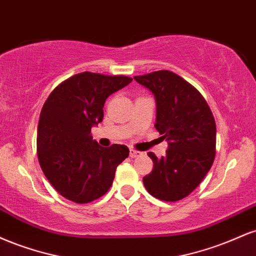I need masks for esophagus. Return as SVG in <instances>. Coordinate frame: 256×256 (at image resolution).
Instances as JSON below:
<instances>
[{"mask_svg": "<svg viewBox=\"0 0 256 256\" xmlns=\"http://www.w3.org/2000/svg\"><path fill=\"white\" fill-rule=\"evenodd\" d=\"M140 155H142V152H140L134 150V149H130V156L131 158H138V156H140Z\"/></svg>", "mask_w": 256, "mask_h": 256, "instance_id": "34e87169", "label": "esophagus"}]
</instances>
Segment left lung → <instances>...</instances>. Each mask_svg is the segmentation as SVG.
Listing matches in <instances>:
<instances>
[{"label":"left lung","mask_w":256,"mask_h":256,"mask_svg":"<svg viewBox=\"0 0 256 256\" xmlns=\"http://www.w3.org/2000/svg\"><path fill=\"white\" fill-rule=\"evenodd\" d=\"M154 95L156 102L155 128L168 143L166 155L154 162L143 178L146 192L168 202L186 198L198 188L216 156V120L204 96L176 73L152 72L134 77Z\"/></svg>","instance_id":"left-lung-1"}]
</instances>
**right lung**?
<instances>
[{
  "instance_id": "add662e5",
  "label": "right lung",
  "mask_w": 256,
  "mask_h": 256,
  "mask_svg": "<svg viewBox=\"0 0 256 256\" xmlns=\"http://www.w3.org/2000/svg\"><path fill=\"white\" fill-rule=\"evenodd\" d=\"M125 76L83 72L58 85L43 104L37 130V154L55 190L76 204H89L110 190L128 148H104L92 140L91 128L104 119L112 94L130 84Z\"/></svg>"
}]
</instances>
